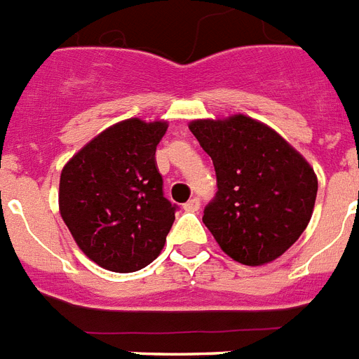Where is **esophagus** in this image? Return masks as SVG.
<instances>
[{"mask_svg":"<svg viewBox=\"0 0 359 359\" xmlns=\"http://www.w3.org/2000/svg\"><path fill=\"white\" fill-rule=\"evenodd\" d=\"M200 198H191V200H189L187 203H185V205H183V209H185V211H198V209H200Z\"/></svg>","mask_w":359,"mask_h":359,"instance_id":"esophagus-1","label":"esophagus"}]
</instances>
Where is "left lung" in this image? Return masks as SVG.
<instances>
[{"label": "left lung", "mask_w": 359, "mask_h": 359, "mask_svg": "<svg viewBox=\"0 0 359 359\" xmlns=\"http://www.w3.org/2000/svg\"><path fill=\"white\" fill-rule=\"evenodd\" d=\"M189 130L213 159L219 191L202 220L220 248L250 266L282 256L313 213V168L276 131L245 114L194 120Z\"/></svg>", "instance_id": "obj_1"}]
</instances>
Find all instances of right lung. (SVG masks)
<instances>
[{
  "instance_id": "obj_1",
  "label": "right lung",
  "mask_w": 359,
  "mask_h": 359,
  "mask_svg": "<svg viewBox=\"0 0 359 359\" xmlns=\"http://www.w3.org/2000/svg\"><path fill=\"white\" fill-rule=\"evenodd\" d=\"M166 122L130 118L88 142L61 172L59 209L77 246L113 272H135L161 254L177 205L166 200L156 148Z\"/></svg>"
}]
</instances>
